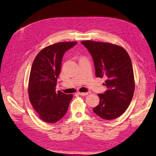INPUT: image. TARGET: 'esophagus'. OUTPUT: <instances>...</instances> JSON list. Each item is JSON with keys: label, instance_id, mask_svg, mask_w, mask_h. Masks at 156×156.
<instances>
[{"label": "esophagus", "instance_id": "esophagus-1", "mask_svg": "<svg viewBox=\"0 0 156 156\" xmlns=\"http://www.w3.org/2000/svg\"><path fill=\"white\" fill-rule=\"evenodd\" d=\"M89 93L90 92H78V94L81 96H87Z\"/></svg>", "mask_w": 156, "mask_h": 156}]
</instances>
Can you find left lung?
I'll use <instances>...</instances> for the list:
<instances>
[{
  "instance_id": "8db88e82",
  "label": "left lung",
  "mask_w": 156,
  "mask_h": 156,
  "mask_svg": "<svg viewBox=\"0 0 156 156\" xmlns=\"http://www.w3.org/2000/svg\"><path fill=\"white\" fill-rule=\"evenodd\" d=\"M94 64L96 77L106 79L108 90L98 94L100 103L93 112L102 119H114L126 111L134 92V78L131 60L127 52L119 45L84 41Z\"/></svg>"
}]
</instances>
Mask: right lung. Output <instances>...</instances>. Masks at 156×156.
I'll return each instance as SVG.
<instances>
[{"instance_id": "right-lung-1", "label": "right lung", "mask_w": 156, "mask_h": 156, "mask_svg": "<svg viewBox=\"0 0 156 156\" xmlns=\"http://www.w3.org/2000/svg\"><path fill=\"white\" fill-rule=\"evenodd\" d=\"M77 43L60 42L38 53L33 62L28 84L29 98L41 119L49 123L61 119L68 109L73 94L56 92L57 78L66 51Z\"/></svg>"}]
</instances>
